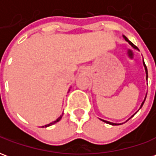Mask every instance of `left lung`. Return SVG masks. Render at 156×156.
<instances>
[{"instance_id": "obj_1", "label": "left lung", "mask_w": 156, "mask_h": 156, "mask_svg": "<svg viewBox=\"0 0 156 156\" xmlns=\"http://www.w3.org/2000/svg\"><path fill=\"white\" fill-rule=\"evenodd\" d=\"M123 37H124V40H125V41H127V42H128V43H129V44L130 45V46H131V47H132V48H134V49H136V50H138V48H136V47H135V46H134V45L133 44V43H132V42H131V41H129V39H128L127 37H125V36L123 35ZM138 51H139V50H138ZM143 65H144V70H145V74H146V76H145V79H146V81H147V80H148V71H147V68H146V66H145V63H144V58H143ZM146 96H147V93H146V94H145V97H144V101L142 102V104H141L140 107V108H139V110L140 109L141 107H142V106H143V105H144V101H145V98H146ZM137 112H138V111H137ZM137 112H136V113H137ZM136 113H135V114H136ZM135 114H134V115H135ZM134 115H132V116H131L130 118L133 117ZM130 118H129V119H130ZM129 119H128V120H129ZM101 120H102V121H104L105 123H107V124H111V125H119V124H123V123H120V124H116V123H113V122H109V121L105 120V119H101ZM128 120H126V121H128ZM126 121H125V122H126Z\"/></svg>"}]
</instances>
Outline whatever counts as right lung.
I'll list each match as a JSON object with an SVG mask.
<instances>
[{
    "label": "right lung",
    "mask_w": 156,
    "mask_h": 156,
    "mask_svg": "<svg viewBox=\"0 0 156 156\" xmlns=\"http://www.w3.org/2000/svg\"><path fill=\"white\" fill-rule=\"evenodd\" d=\"M69 91H70V88H69V89H68V93H69ZM62 115H63V113H62V115H60V117H58V119H56V120L53 121V122H51V123H50V124H46V125H45V126H42V127H48V126H51V125H52V124H56V123H57V122H58V121H60V120H61V119H62Z\"/></svg>",
    "instance_id": "obj_1"
}]
</instances>
